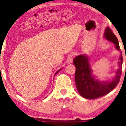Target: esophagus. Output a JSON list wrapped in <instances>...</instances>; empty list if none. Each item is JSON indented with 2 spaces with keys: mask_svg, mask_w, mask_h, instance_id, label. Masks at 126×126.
<instances>
[{
  "mask_svg": "<svg viewBox=\"0 0 126 126\" xmlns=\"http://www.w3.org/2000/svg\"><path fill=\"white\" fill-rule=\"evenodd\" d=\"M75 57V54L73 53H70L67 57V62L69 63H72L73 60V58Z\"/></svg>",
  "mask_w": 126,
  "mask_h": 126,
  "instance_id": "obj_1",
  "label": "esophagus"
}]
</instances>
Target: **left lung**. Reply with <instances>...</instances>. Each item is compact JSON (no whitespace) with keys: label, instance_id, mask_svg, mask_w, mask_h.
<instances>
[{"label":"left lung","instance_id":"left-lung-1","mask_svg":"<svg viewBox=\"0 0 126 126\" xmlns=\"http://www.w3.org/2000/svg\"><path fill=\"white\" fill-rule=\"evenodd\" d=\"M104 37L115 45L117 50H120L118 39L108 27L105 29ZM118 61L119 69L116 71L115 76L110 80L100 81L92 74L89 60L86 55H79L73 60L76 72L75 83L78 92L82 97L88 99H95L108 94L117 86L122 72L123 56L121 54Z\"/></svg>","mask_w":126,"mask_h":126}]
</instances>
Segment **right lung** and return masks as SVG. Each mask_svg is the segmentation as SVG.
I'll list each match as a JSON object with an SVG mask.
<instances>
[{
  "instance_id": "right-lung-1",
  "label": "right lung",
  "mask_w": 126,
  "mask_h": 126,
  "mask_svg": "<svg viewBox=\"0 0 126 126\" xmlns=\"http://www.w3.org/2000/svg\"><path fill=\"white\" fill-rule=\"evenodd\" d=\"M60 69H59V70H58V71H57V72H56V73H55V75H54V76H55V75H56V74H57V73H58V72H59V71H60Z\"/></svg>"
}]
</instances>
